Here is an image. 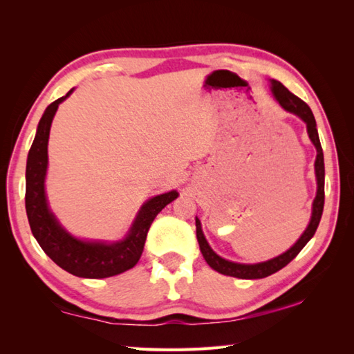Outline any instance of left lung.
Wrapping results in <instances>:
<instances>
[{"instance_id": "obj_1", "label": "left lung", "mask_w": 354, "mask_h": 354, "mask_svg": "<svg viewBox=\"0 0 354 354\" xmlns=\"http://www.w3.org/2000/svg\"><path fill=\"white\" fill-rule=\"evenodd\" d=\"M270 89H272V94L277 99V102L281 104V106L292 112V114L298 115L303 122L307 124V133H309V138L317 147V161H315V173H317V181H318V190H317V198L313 201V209H312V219L309 227L306 228L303 232V236L298 239V242L293 245L289 251H286L284 254L278 255V257L268 260L265 263H257V265H240V263L234 261H228L222 257H219L212 248H209L208 242L204 237V232H202L201 228V222L196 217V237L199 242L201 252L204 255L205 261L209 265V268H213L217 270L219 274L228 275V277H236V278H243V280H255V278H265L275 274L277 270L283 269L286 265L297 257L299 251L307 245V242L313 237L315 232H317V228L321 221L322 216V209H324V155H322V147L319 142L318 137V129H317V122H315V117L312 114V109L309 108V104L303 102L299 97L295 94H292L288 88H286L283 84H280L278 80L270 82Z\"/></svg>"}]
</instances>
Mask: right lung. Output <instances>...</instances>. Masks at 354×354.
Returning <instances> with one entry per match:
<instances>
[{
	"label": "right lung",
	"instance_id": "1",
	"mask_svg": "<svg viewBox=\"0 0 354 354\" xmlns=\"http://www.w3.org/2000/svg\"><path fill=\"white\" fill-rule=\"evenodd\" d=\"M71 93L73 89L48 104L37 124L36 137L27 158L26 212L37 243L57 266L82 278H106L122 274L137 265L145 250L150 225L165 205L178 198V193L173 190L147 201L141 207L129 234L122 242L111 245L84 242L70 236L48 209L44 181L48 164L47 146L53 117L59 103H62Z\"/></svg>",
	"mask_w": 354,
	"mask_h": 354
}]
</instances>
